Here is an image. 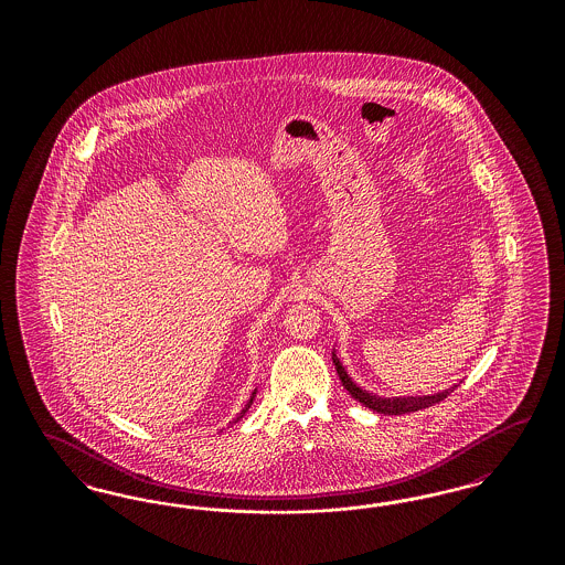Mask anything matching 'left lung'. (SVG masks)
Returning <instances> with one entry per match:
<instances>
[{
  "mask_svg": "<svg viewBox=\"0 0 565 565\" xmlns=\"http://www.w3.org/2000/svg\"><path fill=\"white\" fill-rule=\"evenodd\" d=\"M332 362H334V366H337V373H339V379H341L343 387L350 392L351 396H353L358 403L364 404L366 408L376 411V413H383V415H404V413H413V411H419V408H426V406H431V404L445 401V398L454 392V390H447V392H440V394H436V396H424V398H379V396H373V394L360 390V387L351 381L334 353H332Z\"/></svg>",
  "mask_w": 565,
  "mask_h": 565,
  "instance_id": "8db88e82",
  "label": "left lung"
}]
</instances>
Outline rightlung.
<instances>
[{
  "mask_svg": "<svg viewBox=\"0 0 565 565\" xmlns=\"http://www.w3.org/2000/svg\"><path fill=\"white\" fill-rule=\"evenodd\" d=\"M254 394H256V392H254ZM254 394H252V398H249V403L245 404V408H243L242 415H239V417H237V422H239V419H242L243 415H245V413H247V408H249V404H252V401H254Z\"/></svg>",
  "mask_w": 565,
  "mask_h": 565,
  "instance_id": "obj_1",
  "label": "right lung"
}]
</instances>
